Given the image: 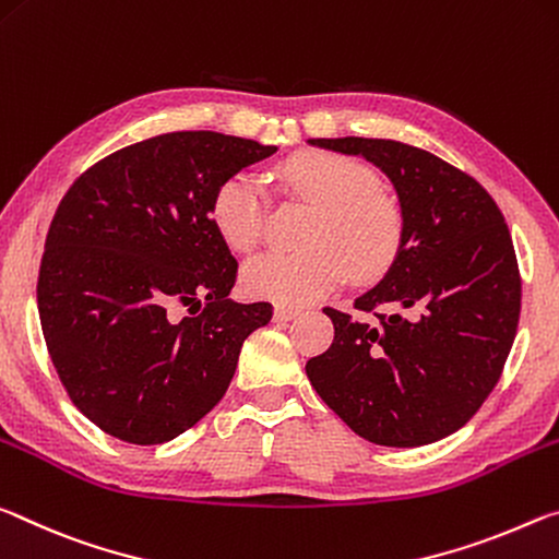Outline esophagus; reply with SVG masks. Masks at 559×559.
<instances>
[{"instance_id": "esophagus-1", "label": "esophagus", "mask_w": 559, "mask_h": 559, "mask_svg": "<svg viewBox=\"0 0 559 559\" xmlns=\"http://www.w3.org/2000/svg\"><path fill=\"white\" fill-rule=\"evenodd\" d=\"M297 314H299V309H295V307H285V305L274 307V322H289V319H295Z\"/></svg>"}]
</instances>
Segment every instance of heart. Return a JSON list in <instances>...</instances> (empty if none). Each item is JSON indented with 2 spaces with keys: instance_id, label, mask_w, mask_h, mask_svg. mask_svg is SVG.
<instances>
[{
  "instance_id": "heart-1",
  "label": "heart",
  "mask_w": 559,
  "mask_h": 559,
  "mask_svg": "<svg viewBox=\"0 0 559 559\" xmlns=\"http://www.w3.org/2000/svg\"><path fill=\"white\" fill-rule=\"evenodd\" d=\"M280 180L317 205L305 233V250L267 252L247 262L242 287L250 297L307 305L344 282L371 280L389 267L399 247L401 219L379 178L364 163L336 153H299L277 170ZM267 190L250 173H237L215 190L213 219L223 240L237 252L262 242Z\"/></svg>"
}]
</instances>
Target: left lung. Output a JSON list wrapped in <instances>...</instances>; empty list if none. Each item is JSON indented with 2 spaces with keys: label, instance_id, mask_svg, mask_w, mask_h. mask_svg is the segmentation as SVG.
Segmentation results:
<instances>
[{
  "label": "left lung",
  "instance_id": "8db88e82",
  "mask_svg": "<svg viewBox=\"0 0 559 559\" xmlns=\"http://www.w3.org/2000/svg\"><path fill=\"white\" fill-rule=\"evenodd\" d=\"M361 155L393 182L396 258L356 314L326 307L334 342L307 361L354 433L414 448L459 431L496 389L520 319V270L496 200L438 155L386 139H309Z\"/></svg>",
  "mask_w": 559,
  "mask_h": 559
}]
</instances>
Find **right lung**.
Segmentation results:
<instances>
[{
	"label": "right lung",
	"instance_id": "obj_1",
	"mask_svg": "<svg viewBox=\"0 0 559 559\" xmlns=\"http://www.w3.org/2000/svg\"><path fill=\"white\" fill-rule=\"evenodd\" d=\"M274 151L215 131L163 133L106 155L61 198L36 305L63 389L100 431L158 445L225 396L272 305L227 297L237 260L213 198ZM180 306L191 317L178 323Z\"/></svg>",
	"mask_w": 559,
	"mask_h": 559
}]
</instances>
